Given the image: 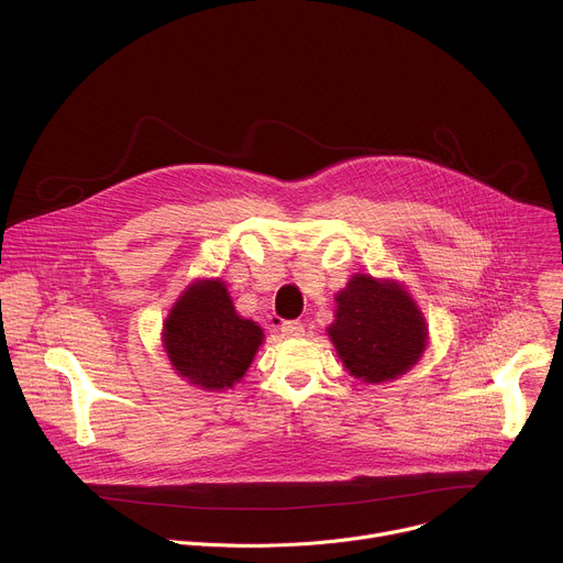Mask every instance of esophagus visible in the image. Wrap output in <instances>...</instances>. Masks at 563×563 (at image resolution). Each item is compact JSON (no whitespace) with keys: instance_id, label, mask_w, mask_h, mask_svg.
Wrapping results in <instances>:
<instances>
[{"instance_id":"esophagus-1","label":"esophagus","mask_w":563,"mask_h":563,"mask_svg":"<svg viewBox=\"0 0 563 563\" xmlns=\"http://www.w3.org/2000/svg\"><path fill=\"white\" fill-rule=\"evenodd\" d=\"M280 332L285 339H300V336H305V325L298 323V320H285V323L280 325Z\"/></svg>"}]
</instances>
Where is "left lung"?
I'll list each match as a JSON object with an SVG mask.
<instances>
[{
	"label": "left lung",
	"mask_w": 563,
	"mask_h": 563,
	"mask_svg": "<svg viewBox=\"0 0 563 563\" xmlns=\"http://www.w3.org/2000/svg\"><path fill=\"white\" fill-rule=\"evenodd\" d=\"M328 334L352 376L383 383L406 374L428 345V325L412 296L394 280L356 274L336 294Z\"/></svg>",
	"instance_id": "obj_1"
}]
</instances>
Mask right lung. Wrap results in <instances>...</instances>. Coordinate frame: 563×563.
<instances>
[{
  "label": "right lung",
  "instance_id": "obj_1",
  "mask_svg": "<svg viewBox=\"0 0 563 563\" xmlns=\"http://www.w3.org/2000/svg\"><path fill=\"white\" fill-rule=\"evenodd\" d=\"M263 330L238 316L222 280H196L172 307L163 345L174 369L200 389L220 391L250 369Z\"/></svg>",
  "mask_w": 563,
  "mask_h": 563
}]
</instances>
